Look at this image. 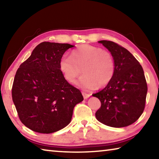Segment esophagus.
Segmentation results:
<instances>
[{"mask_svg":"<svg viewBox=\"0 0 159 159\" xmlns=\"http://www.w3.org/2000/svg\"><path fill=\"white\" fill-rule=\"evenodd\" d=\"M82 95H83V98H84V99H88V98H89V97L90 96V94H88V93H84V92H83V93H82Z\"/></svg>","mask_w":159,"mask_h":159,"instance_id":"obj_1","label":"esophagus"}]
</instances>
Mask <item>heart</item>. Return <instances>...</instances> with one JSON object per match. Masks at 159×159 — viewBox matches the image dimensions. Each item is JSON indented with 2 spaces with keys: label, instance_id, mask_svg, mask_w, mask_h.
I'll return each mask as SVG.
<instances>
[{
  "label": "heart",
  "instance_id": "heart-1",
  "mask_svg": "<svg viewBox=\"0 0 159 159\" xmlns=\"http://www.w3.org/2000/svg\"><path fill=\"white\" fill-rule=\"evenodd\" d=\"M60 69L69 83L76 82L85 90L102 88L111 81L115 74V61L111 53L101 48L83 44L73 50L70 57L64 55L59 62Z\"/></svg>",
  "mask_w": 159,
  "mask_h": 159
}]
</instances>
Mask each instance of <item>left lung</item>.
<instances>
[{"label": "left lung", "instance_id": "left-lung-1", "mask_svg": "<svg viewBox=\"0 0 159 159\" xmlns=\"http://www.w3.org/2000/svg\"><path fill=\"white\" fill-rule=\"evenodd\" d=\"M111 53L115 74L103 90L93 96L101 102L96 118L114 128L126 127L136 121L144 111L147 84L143 69L135 57L113 41H99Z\"/></svg>", "mask_w": 159, "mask_h": 159}]
</instances>
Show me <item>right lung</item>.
<instances>
[{
    "label": "right lung",
    "mask_w": 159,
    "mask_h": 159,
    "mask_svg": "<svg viewBox=\"0 0 159 159\" xmlns=\"http://www.w3.org/2000/svg\"><path fill=\"white\" fill-rule=\"evenodd\" d=\"M74 45L43 42L16 72L12 98L21 122L39 133L57 132L71 122L83 97L64 79L59 62Z\"/></svg>",
    "instance_id": "add662e5"
}]
</instances>
